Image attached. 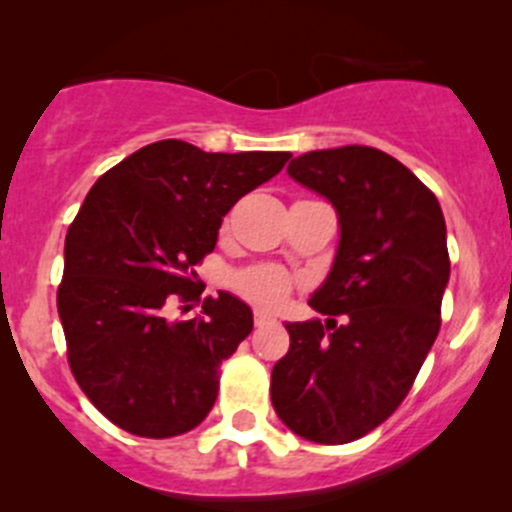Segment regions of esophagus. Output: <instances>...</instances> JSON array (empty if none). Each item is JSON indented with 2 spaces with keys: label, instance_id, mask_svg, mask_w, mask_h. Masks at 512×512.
<instances>
[{
  "label": "esophagus",
  "instance_id": "1",
  "mask_svg": "<svg viewBox=\"0 0 512 512\" xmlns=\"http://www.w3.org/2000/svg\"><path fill=\"white\" fill-rule=\"evenodd\" d=\"M275 323V315L267 313V310H255V326L257 328H265Z\"/></svg>",
  "mask_w": 512,
  "mask_h": 512
}]
</instances>
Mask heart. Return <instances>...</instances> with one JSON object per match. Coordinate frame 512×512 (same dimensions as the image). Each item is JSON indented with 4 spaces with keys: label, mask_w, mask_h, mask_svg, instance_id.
I'll use <instances>...</instances> for the list:
<instances>
[{
    "label": "heart",
    "mask_w": 512,
    "mask_h": 512,
    "mask_svg": "<svg viewBox=\"0 0 512 512\" xmlns=\"http://www.w3.org/2000/svg\"><path fill=\"white\" fill-rule=\"evenodd\" d=\"M234 288L240 290L252 303L278 305L290 293V275L285 270H280V267L260 265L240 272L234 278Z\"/></svg>",
    "instance_id": "obj_1"
}]
</instances>
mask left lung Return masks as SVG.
<instances>
[{
	"instance_id": "1",
	"label": "left lung",
	"mask_w": 512,
	"mask_h": 512,
	"mask_svg": "<svg viewBox=\"0 0 512 512\" xmlns=\"http://www.w3.org/2000/svg\"><path fill=\"white\" fill-rule=\"evenodd\" d=\"M288 174L333 204L341 237L308 300L328 318L285 326L272 407L298 437L346 444L394 414L437 338L447 227L432 191L379 148L308 151Z\"/></svg>"
}]
</instances>
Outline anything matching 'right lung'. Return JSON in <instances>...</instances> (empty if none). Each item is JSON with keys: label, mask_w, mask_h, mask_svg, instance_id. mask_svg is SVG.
<instances>
[{"label": "right lung", "mask_w": 512, "mask_h": 512, "mask_svg": "<svg viewBox=\"0 0 512 512\" xmlns=\"http://www.w3.org/2000/svg\"><path fill=\"white\" fill-rule=\"evenodd\" d=\"M288 159V151L207 154L166 138L88 191L65 237L57 313L75 381L116 427L166 439L212 412L219 364L252 331L250 305L219 293L191 321H171L169 305L197 295L194 265L217 245L224 214Z\"/></svg>", "instance_id": "obj_1"}]
</instances>
